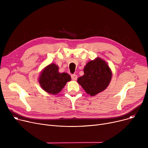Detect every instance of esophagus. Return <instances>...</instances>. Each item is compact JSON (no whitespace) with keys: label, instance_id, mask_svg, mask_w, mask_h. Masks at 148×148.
<instances>
[{"label":"esophagus","instance_id":"1","mask_svg":"<svg viewBox=\"0 0 148 148\" xmlns=\"http://www.w3.org/2000/svg\"><path fill=\"white\" fill-rule=\"evenodd\" d=\"M71 78H72V79L74 80H76L77 79V75L76 74H72V75H71Z\"/></svg>","mask_w":148,"mask_h":148}]
</instances>
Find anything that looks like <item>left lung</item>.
Here are the masks:
<instances>
[{"instance_id": "obj_1", "label": "left lung", "mask_w": 148, "mask_h": 148, "mask_svg": "<svg viewBox=\"0 0 148 148\" xmlns=\"http://www.w3.org/2000/svg\"><path fill=\"white\" fill-rule=\"evenodd\" d=\"M83 71L84 75L78 78L77 82L92 97L104 90L112 78L109 66L104 60L98 57L88 62Z\"/></svg>"}]
</instances>
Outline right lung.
<instances>
[{"mask_svg": "<svg viewBox=\"0 0 148 148\" xmlns=\"http://www.w3.org/2000/svg\"><path fill=\"white\" fill-rule=\"evenodd\" d=\"M71 80V76L66 73H59L58 66L53 63L42 70L38 79L41 88L52 95L58 94Z\"/></svg>", "mask_w": 148, "mask_h": 148, "instance_id": "add662e5", "label": "right lung"}]
</instances>
